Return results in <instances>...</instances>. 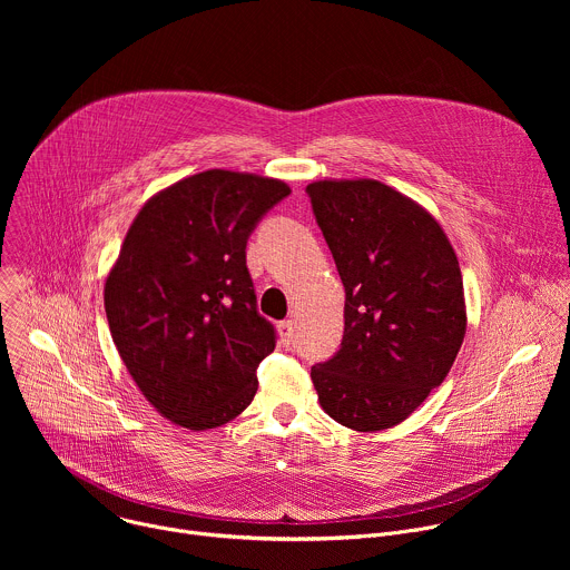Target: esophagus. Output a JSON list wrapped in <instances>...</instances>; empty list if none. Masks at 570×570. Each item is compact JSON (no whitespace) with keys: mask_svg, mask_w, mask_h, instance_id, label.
Segmentation results:
<instances>
[{"mask_svg":"<svg viewBox=\"0 0 570 570\" xmlns=\"http://www.w3.org/2000/svg\"><path fill=\"white\" fill-rule=\"evenodd\" d=\"M277 330H279L282 343H284V345H291V343H293V332H295L293 320H282V322L277 324Z\"/></svg>","mask_w":570,"mask_h":570,"instance_id":"obj_1","label":"esophagus"}]
</instances>
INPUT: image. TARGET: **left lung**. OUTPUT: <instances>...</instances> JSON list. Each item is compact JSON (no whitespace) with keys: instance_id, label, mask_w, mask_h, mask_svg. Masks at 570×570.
<instances>
[{"instance_id":"obj_1","label":"left lung","mask_w":570,"mask_h":570,"mask_svg":"<svg viewBox=\"0 0 570 570\" xmlns=\"http://www.w3.org/2000/svg\"><path fill=\"white\" fill-rule=\"evenodd\" d=\"M345 286L338 352L311 367L322 411L354 431L409 417L449 374L466 330L458 257L438 220L376 180L306 187Z\"/></svg>"}]
</instances>
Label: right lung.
Masks as SVG:
<instances>
[{"label": "right lung", "mask_w": 570, "mask_h": 570, "mask_svg": "<svg viewBox=\"0 0 570 570\" xmlns=\"http://www.w3.org/2000/svg\"><path fill=\"white\" fill-rule=\"evenodd\" d=\"M291 189L212 169L153 196L106 282L112 341L167 420L205 431L248 409L275 350L246 266L248 238Z\"/></svg>", "instance_id": "1"}]
</instances>
